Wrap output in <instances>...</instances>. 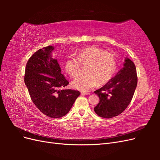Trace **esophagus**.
Listing matches in <instances>:
<instances>
[{
  "instance_id": "obj_1",
  "label": "esophagus",
  "mask_w": 160,
  "mask_h": 160,
  "mask_svg": "<svg viewBox=\"0 0 160 160\" xmlns=\"http://www.w3.org/2000/svg\"><path fill=\"white\" fill-rule=\"evenodd\" d=\"M81 93L82 95H89V94H90V93H89V92H85V91H81Z\"/></svg>"
}]
</instances>
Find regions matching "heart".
Returning a JSON list of instances; mask_svg holds the SVG:
<instances>
[{"label": "heart", "instance_id": "heart-1", "mask_svg": "<svg viewBox=\"0 0 160 160\" xmlns=\"http://www.w3.org/2000/svg\"><path fill=\"white\" fill-rule=\"evenodd\" d=\"M88 65L86 75L81 76L71 82L72 88L82 91H88L98 83H108L117 72L118 64L115 54L98 47H87L79 51L77 58L70 55L65 61L64 67L67 73L72 78L79 75L81 67Z\"/></svg>", "mask_w": 160, "mask_h": 160}]
</instances>
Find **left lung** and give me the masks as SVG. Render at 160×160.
<instances>
[{"label":"left lung","mask_w":160,"mask_h":160,"mask_svg":"<svg viewBox=\"0 0 160 160\" xmlns=\"http://www.w3.org/2000/svg\"><path fill=\"white\" fill-rule=\"evenodd\" d=\"M138 84L136 68L133 61L126 58L123 68L113 79L94 93L99 102L94 108L101 118H112L122 113L132 101Z\"/></svg>","instance_id":"obj_1"}]
</instances>
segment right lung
<instances>
[{"mask_svg": "<svg viewBox=\"0 0 160 160\" xmlns=\"http://www.w3.org/2000/svg\"><path fill=\"white\" fill-rule=\"evenodd\" d=\"M53 49L48 46L34 53L27 62L24 81L31 100L41 112L59 118L68 113L80 92L65 89L69 83L51 56Z\"/></svg>", "mask_w": 160, "mask_h": 160, "instance_id": "1", "label": "right lung"}]
</instances>
